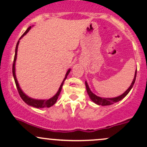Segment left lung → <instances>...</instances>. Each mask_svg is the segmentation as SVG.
<instances>
[{"mask_svg":"<svg viewBox=\"0 0 147 147\" xmlns=\"http://www.w3.org/2000/svg\"><path fill=\"white\" fill-rule=\"evenodd\" d=\"M136 75H137V69H136L135 78H134V80H133V81H132V84H131L130 86H129V87L127 89L125 92L124 94H123L122 95L119 96H118V97H115V98H101V97L97 96L96 95H95V94H93L92 92H91V90H90V89H89V86H88L87 83H86V82H85L86 92H87L88 94H89V96L90 97V98L92 99V101H94L95 103H96V104L101 105V106H109V105H112V104H113V103H116V102L122 100L123 98H125V97L127 95V94L129 93V91L131 90V89H132V86H133L134 84H135V80H136Z\"/></svg>","mask_w":147,"mask_h":147,"instance_id":"left-lung-1","label":"left lung"}]
</instances>
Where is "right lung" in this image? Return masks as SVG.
Instances as JSON below:
<instances>
[{
	"label": "right lung",
	"instance_id": "1",
	"mask_svg": "<svg viewBox=\"0 0 147 147\" xmlns=\"http://www.w3.org/2000/svg\"><path fill=\"white\" fill-rule=\"evenodd\" d=\"M31 29V27H29V28L27 29V30H26V32H24V33L22 35L20 38H20L23 36H24V35H25L26 34H27V32H29V29ZM18 44H19V41H18V43H17L16 48H15V57H14L13 64H12V75H13L14 80H15V84H16L17 89H18V93H19L20 96L22 99L23 101L25 102L27 104L29 105V106H33V107L37 108V109H40V108H49V107H51V106H52L53 105H54L55 103H56L57 99H58V96H59L60 94H61L62 86H63V84H64L65 80H66L67 75H68L69 72H70V69L67 70V73H66V75H65V77L64 80H63V82H62L61 85V86H60L59 89H58V92H57L56 94H55V95L53 97H52L51 98H50V99H48V100H36V99H33V98H29V96H26L25 94L23 93L22 91L21 90V89L20 88V86H19V84H18V80H17V79H16V76H15V61H16V58H17V51H18Z\"/></svg>",
	"mask_w": 147,
	"mask_h": 147
}]
</instances>
